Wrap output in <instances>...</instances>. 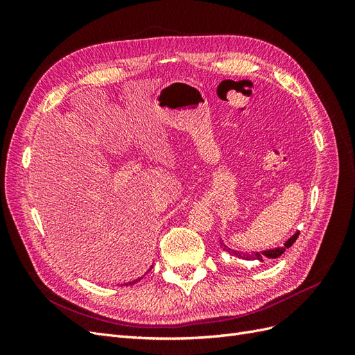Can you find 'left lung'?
I'll return each mask as SVG.
<instances>
[{"instance_id": "left-lung-1", "label": "left lung", "mask_w": 355, "mask_h": 355, "mask_svg": "<svg viewBox=\"0 0 355 355\" xmlns=\"http://www.w3.org/2000/svg\"><path fill=\"white\" fill-rule=\"evenodd\" d=\"M297 237H299V232H296L295 235H292V237H290V239L284 243V247H282V249L266 250V252H262V253L256 252V253H250V254H249V253H241V252H237V250H231L230 247L225 245L222 241H220V249H222L223 252H228L230 254H232V256H235V257H240V259H244V261H263V259H266V257H270V259H275V257L282 256V254L284 253V250L288 249V247L292 245V244L297 240Z\"/></svg>"}]
</instances>
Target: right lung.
<instances>
[{
  "mask_svg": "<svg viewBox=\"0 0 355 355\" xmlns=\"http://www.w3.org/2000/svg\"><path fill=\"white\" fill-rule=\"evenodd\" d=\"M153 268V266H151ZM142 278V277H141ZM141 278H136V280L135 282H130V283H125L124 286H130V284H135V283H137V282H141Z\"/></svg>",
  "mask_w": 355,
  "mask_h": 355,
  "instance_id": "obj_1",
  "label": "right lung"
}]
</instances>
